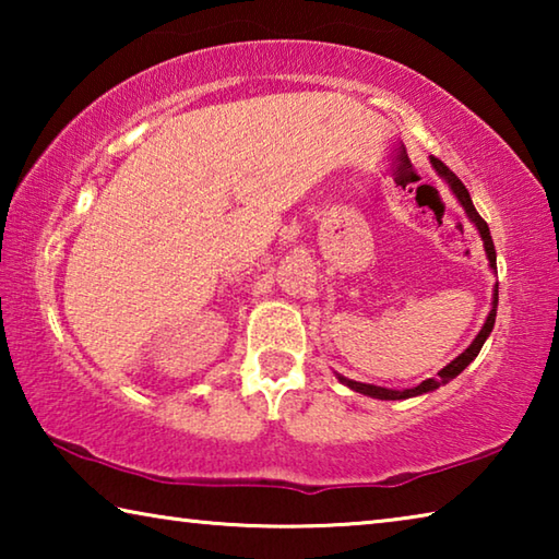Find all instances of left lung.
I'll return each mask as SVG.
<instances>
[{"label": "left lung", "mask_w": 559, "mask_h": 559, "mask_svg": "<svg viewBox=\"0 0 559 559\" xmlns=\"http://www.w3.org/2000/svg\"><path fill=\"white\" fill-rule=\"evenodd\" d=\"M431 165H433V169H437L441 179H447V185L451 187V192L456 194V200L461 202L463 212L468 214V219H471L473 226H476V229H478L480 239H484V249H486V257H488L490 269L496 271V246H493V239H490V229H488V224L484 222V216H480V214L476 212V206H473V202H471L468 189L463 187L461 179H459L456 175H453L451 169H449L447 165H443L439 157H431ZM496 310H498V283H496V290H493V308H490L486 323H484V328H480V333H478L476 337H473V343H471L466 349H463V353H461L456 359H451V362L439 372V377H431V380H424L421 384L412 386V390H404V392H400V390H386V386H374V384H365V382L347 380V377H343V374H337V380L343 382V384H347L353 392L367 394V396H372V400H409V396H419V394H427V392L439 390L441 384H447V382L453 380V377H459V374H461L463 370H466V367L473 362V359L478 357L480 347H484V343H486L488 335H490V330H493V325H496Z\"/></svg>", "instance_id": "1"}]
</instances>
